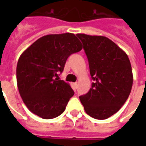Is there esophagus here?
<instances>
[{"label": "esophagus", "instance_id": "34e87169", "mask_svg": "<svg viewBox=\"0 0 146 146\" xmlns=\"http://www.w3.org/2000/svg\"><path fill=\"white\" fill-rule=\"evenodd\" d=\"M73 86H74V88H75V89H76V88L78 87L77 82H74V83H73Z\"/></svg>", "mask_w": 146, "mask_h": 146}]
</instances>
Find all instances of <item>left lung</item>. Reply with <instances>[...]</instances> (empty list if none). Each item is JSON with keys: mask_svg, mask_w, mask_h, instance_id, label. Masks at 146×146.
<instances>
[{"mask_svg": "<svg viewBox=\"0 0 146 146\" xmlns=\"http://www.w3.org/2000/svg\"><path fill=\"white\" fill-rule=\"evenodd\" d=\"M83 44L94 82L88 93L80 96L86 113L104 120L124 104L132 89L133 76L129 57L104 36L76 34Z\"/></svg>", "mask_w": 146, "mask_h": 146, "instance_id": "obj_1", "label": "left lung"}]
</instances>
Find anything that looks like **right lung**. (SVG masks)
I'll list each match as a JSON object with an SVG mask.
<instances>
[{
    "mask_svg": "<svg viewBox=\"0 0 146 146\" xmlns=\"http://www.w3.org/2000/svg\"><path fill=\"white\" fill-rule=\"evenodd\" d=\"M73 33L47 35L24 51L17 66L22 99L31 112L43 119L60 115L74 95L70 84L58 79L69 56L82 50Z\"/></svg>",
    "mask_w": 146,
    "mask_h": 146,
    "instance_id": "1",
    "label": "right lung"
}]
</instances>
